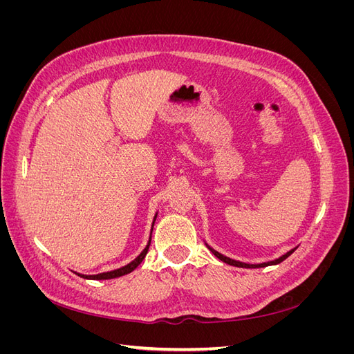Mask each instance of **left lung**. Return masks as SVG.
Masks as SVG:
<instances>
[{
    "label": "left lung",
    "instance_id": "left-lung-1",
    "mask_svg": "<svg viewBox=\"0 0 354 354\" xmlns=\"http://www.w3.org/2000/svg\"><path fill=\"white\" fill-rule=\"evenodd\" d=\"M208 246V245H207ZM209 248V251L217 257L218 260H221V261H224L226 264H230V266H234V267H245V269H259V267H267V266H273V264H279V263H282L283 260H286L289 255H291L297 248H294V250H291V251H288L285 255H282V257H279V259H276V260H273V261H267V263H261V264H248V263H241V261H236V260H232V259H229V257H224L223 254H220V252H217L216 250H212L211 246H208Z\"/></svg>",
    "mask_w": 354,
    "mask_h": 354
}]
</instances>
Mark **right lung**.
<instances>
[{
	"mask_svg": "<svg viewBox=\"0 0 354 354\" xmlns=\"http://www.w3.org/2000/svg\"><path fill=\"white\" fill-rule=\"evenodd\" d=\"M155 220H156V216H155V218H153V224H155ZM153 224H152V230H153ZM152 230H151V238H149V242H147V245H146V248L140 252V255H138L137 259H136V260H133L131 263H128L127 266L121 267V269H116V270H112V272H104V273H99V274H81V273H77V274H78V276H81V277H84V279L103 281V279H113V277H120V276H124V274L131 273V272L136 269V267L145 260V257H146V254H147V251H149V245H151Z\"/></svg>",
	"mask_w": 354,
	"mask_h": 354,
	"instance_id": "obj_1",
	"label": "right lung"
}]
</instances>
